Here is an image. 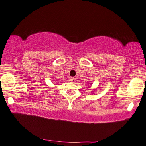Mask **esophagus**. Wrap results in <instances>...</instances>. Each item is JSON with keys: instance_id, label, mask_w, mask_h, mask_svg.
<instances>
[{"instance_id": "esophagus-1", "label": "esophagus", "mask_w": 146, "mask_h": 146, "mask_svg": "<svg viewBox=\"0 0 146 146\" xmlns=\"http://www.w3.org/2000/svg\"><path fill=\"white\" fill-rule=\"evenodd\" d=\"M70 81H71V82H73V83H75V82L76 81V78H70Z\"/></svg>"}]
</instances>
